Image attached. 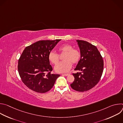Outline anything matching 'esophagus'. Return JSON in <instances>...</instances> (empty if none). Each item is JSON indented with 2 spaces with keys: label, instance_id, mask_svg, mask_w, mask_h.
Instances as JSON below:
<instances>
[{
  "label": "esophagus",
  "instance_id": "34e87169",
  "mask_svg": "<svg viewBox=\"0 0 123 123\" xmlns=\"http://www.w3.org/2000/svg\"><path fill=\"white\" fill-rule=\"evenodd\" d=\"M62 75H64V76H67L68 75H69V74H62Z\"/></svg>",
  "mask_w": 123,
  "mask_h": 123
}]
</instances>
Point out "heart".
<instances>
[{"instance_id":"1","label":"heart","mask_w":123,"mask_h":123,"mask_svg":"<svg viewBox=\"0 0 123 123\" xmlns=\"http://www.w3.org/2000/svg\"><path fill=\"white\" fill-rule=\"evenodd\" d=\"M60 55L63 54V61L58 63L55 67V70L58 73L68 72L72 67V63L74 64L79 62L81 58V53L76 49L73 48L72 45L64 44L61 45L58 49ZM49 61L56 65L59 60V55L54 51H50L48 55Z\"/></svg>"}]
</instances>
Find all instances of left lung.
I'll use <instances>...</instances> for the list:
<instances>
[{
  "label": "left lung",
  "mask_w": 123,
  "mask_h": 123,
  "mask_svg": "<svg viewBox=\"0 0 123 123\" xmlns=\"http://www.w3.org/2000/svg\"><path fill=\"white\" fill-rule=\"evenodd\" d=\"M80 50L81 59L73 73L74 80L71 84L74 90L84 92L92 89L100 81L104 68L103 57L94 45L84 40H77Z\"/></svg>",
  "instance_id": "1"
}]
</instances>
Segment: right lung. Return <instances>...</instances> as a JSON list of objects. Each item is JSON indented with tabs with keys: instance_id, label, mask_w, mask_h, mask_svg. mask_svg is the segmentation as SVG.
Masks as SVG:
<instances>
[{
	"instance_id": "add662e5",
	"label": "right lung",
	"mask_w": 123,
	"mask_h": 123,
	"mask_svg": "<svg viewBox=\"0 0 123 123\" xmlns=\"http://www.w3.org/2000/svg\"><path fill=\"white\" fill-rule=\"evenodd\" d=\"M60 40H40L25 48L17 68L22 82L29 89L43 93L54 86L60 75L51 74L52 68L48 55Z\"/></svg>"
}]
</instances>
